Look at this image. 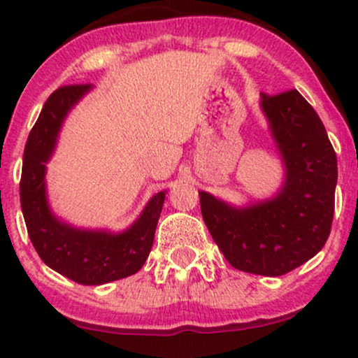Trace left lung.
<instances>
[{
	"label": "left lung",
	"instance_id": "obj_1",
	"mask_svg": "<svg viewBox=\"0 0 358 358\" xmlns=\"http://www.w3.org/2000/svg\"><path fill=\"white\" fill-rule=\"evenodd\" d=\"M262 109L286 162L284 189L246 209L201 192V213L234 268L279 277L313 258L329 237L338 159L322 121L298 90L262 93Z\"/></svg>",
	"mask_w": 358,
	"mask_h": 358
}]
</instances>
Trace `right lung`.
I'll return each mask as SVG.
<instances>
[{"label":"right lung","instance_id":"obj_1","mask_svg":"<svg viewBox=\"0 0 358 358\" xmlns=\"http://www.w3.org/2000/svg\"><path fill=\"white\" fill-rule=\"evenodd\" d=\"M90 88L92 85L60 86L43 106L25 142L20 206L29 239L39 258L74 282L99 286L142 268L152 249L166 194H156L138 222L119 236L76 230L52 216L45 196V162L52 156L64 117Z\"/></svg>","mask_w":358,"mask_h":358}]
</instances>
